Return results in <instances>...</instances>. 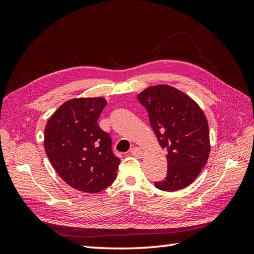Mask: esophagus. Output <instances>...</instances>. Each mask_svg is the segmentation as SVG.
<instances>
[{"mask_svg": "<svg viewBox=\"0 0 254 254\" xmlns=\"http://www.w3.org/2000/svg\"><path fill=\"white\" fill-rule=\"evenodd\" d=\"M130 153H131L132 156H134V157H136V158H142V156H143L142 149L138 148V147H133V148H131Z\"/></svg>", "mask_w": 254, "mask_h": 254, "instance_id": "34e87169", "label": "esophagus"}]
</instances>
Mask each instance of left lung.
<instances>
[{
  "instance_id": "1",
  "label": "left lung",
  "mask_w": 254,
  "mask_h": 254,
  "mask_svg": "<svg viewBox=\"0 0 254 254\" xmlns=\"http://www.w3.org/2000/svg\"><path fill=\"white\" fill-rule=\"evenodd\" d=\"M148 112L150 127L167 150L168 171L155 187L175 192L196 179L209 156L208 123L199 106L169 85L150 86L137 95Z\"/></svg>"
}]
</instances>
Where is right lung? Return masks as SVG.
Returning a JSON list of instances; mask_svg holds the SVG:
<instances>
[{
  "label": "right lung",
  "mask_w": 254,
  "mask_h": 254,
  "mask_svg": "<svg viewBox=\"0 0 254 254\" xmlns=\"http://www.w3.org/2000/svg\"><path fill=\"white\" fill-rule=\"evenodd\" d=\"M106 105L101 97L67 100L46 124V154L75 190L100 192L117 177L120 159L112 153L110 135L97 123Z\"/></svg>",
  "instance_id": "right-lung-1"
}]
</instances>
